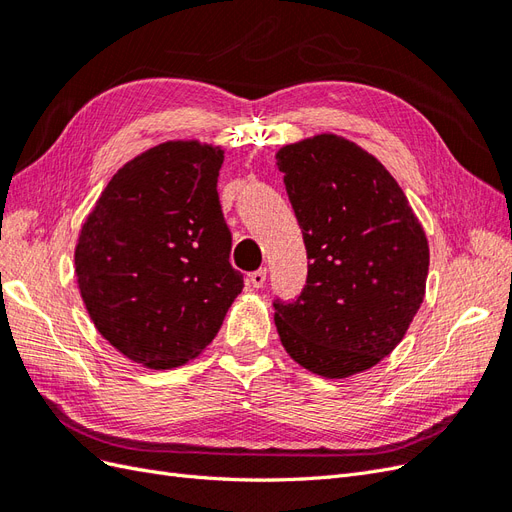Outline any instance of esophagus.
I'll list each match as a JSON object with an SVG mask.
<instances>
[{"label": "esophagus", "instance_id": "esophagus-1", "mask_svg": "<svg viewBox=\"0 0 512 512\" xmlns=\"http://www.w3.org/2000/svg\"><path fill=\"white\" fill-rule=\"evenodd\" d=\"M247 282H250L252 288H262L267 282V269H258V271L250 273V280H247Z\"/></svg>", "mask_w": 512, "mask_h": 512}]
</instances>
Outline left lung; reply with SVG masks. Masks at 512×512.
Listing matches in <instances>:
<instances>
[{
  "instance_id": "left-lung-1",
  "label": "left lung",
  "mask_w": 512,
  "mask_h": 512,
  "mask_svg": "<svg viewBox=\"0 0 512 512\" xmlns=\"http://www.w3.org/2000/svg\"><path fill=\"white\" fill-rule=\"evenodd\" d=\"M275 160L309 258L297 301L273 303L282 346L322 378L361 374L395 350L425 299V230L389 170L344 136L303 138Z\"/></svg>"
}]
</instances>
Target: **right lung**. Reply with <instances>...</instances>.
I'll use <instances>...</instances> for the list:
<instances>
[{
	"label": "right lung",
	"mask_w": 512,
	"mask_h": 512,
	"mask_svg": "<svg viewBox=\"0 0 512 512\" xmlns=\"http://www.w3.org/2000/svg\"><path fill=\"white\" fill-rule=\"evenodd\" d=\"M224 149L166 141L123 164L89 211L74 275L91 322L126 359L173 369L203 352L243 290L230 267Z\"/></svg>",
	"instance_id": "right-lung-1"
}]
</instances>
